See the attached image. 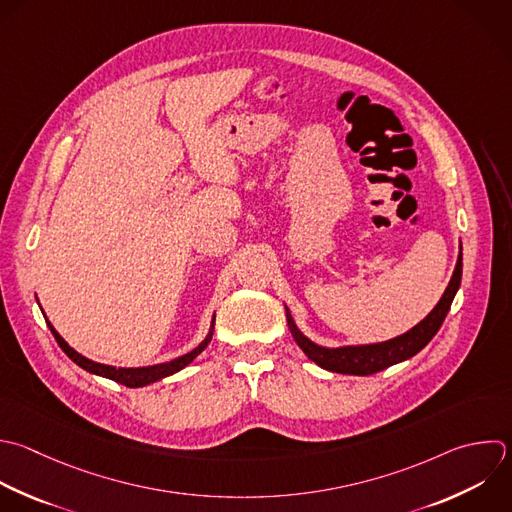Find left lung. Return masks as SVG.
<instances>
[{"label":"left lung","instance_id":"left-lung-1","mask_svg":"<svg viewBox=\"0 0 512 512\" xmlns=\"http://www.w3.org/2000/svg\"><path fill=\"white\" fill-rule=\"evenodd\" d=\"M460 278H462V252L458 254L456 260V268L454 274L448 282V288L444 290L440 302L434 306V310L422 320L418 322L412 330H408L402 336H396L392 340L380 342V344H366V346H342V348H324L314 344L312 340H308L294 324L290 312L286 310V318H288V326L290 332L296 340V344L304 350V354L316 362L320 368H326L330 372H340V374H354V376H368L374 372H380L392 364H398L410 356H414L416 352H420L430 340L432 336L438 332V328L442 326L452 298L460 286Z\"/></svg>","mask_w":512,"mask_h":512}]
</instances>
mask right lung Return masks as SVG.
Listing matches in <instances>:
<instances>
[{
  "mask_svg": "<svg viewBox=\"0 0 512 512\" xmlns=\"http://www.w3.org/2000/svg\"><path fill=\"white\" fill-rule=\"evenodd\" d=\"M46 322H48V320H46ZM48 326H50V330H52L56 342L60 344V348H62L78 366H82V368L88 370V372L100 374V376H104V378L116 380V382H120V384H124V386L138 388V386H146V384H150V382H156V380H160V378H166V376H170V374L182 370L184 366H188V364L208 346V342L212 340L214 318H212L210 334H208L206 340H202L192 352H188V354H184V356H180V358H176V360H170V362H164V364H156V366H146V368H116V366H108V364H100V362L88 360L86 356L78 354L72 346H68V342L56 332V328H54L50 322H48Z\"/></svg>",
  "mask_w": 512,
  "mask_h": 512,
  "instance_id": "obj_1",
  "label": "right lung"
}]
</instances>
